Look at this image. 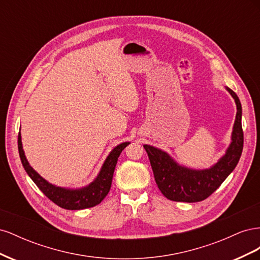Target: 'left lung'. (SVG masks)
Returning <instances> with one entry per match:
<instances>
[{
	"label": "left lung",
	"mask_w": 260,
	"mask_h": 260,
	"mask_svg": "<svg viewBox=\"0 0 260 260\" xmlns=\"http://www.w3.org/2000/svg\"><path fill=\"white\" fill-rule=\"evenodd\" d=\"M225 90L235 101L237 116L229 147L221 158L210 168H187L178 164L167 152L152 145H143L151 162L156 184L168 200L185 203L204 201L221 185L226 177L237 167L244 142L242 106L237 94L228 86H225Z\"/></svg>",
	"instance_id": "1"
}]
</instances>
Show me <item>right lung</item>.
Returning <instances> with one entry per match:
<instances>
[{"label": "right lung", "mask_w": 260, "mask_h": 260, "mask_svg": "<svg viewBox=\"0 0 260 260\" xmlns=\"http://www.w3.org/2000/svg\"><path fill=\"white\" fill-rule=\"evenodd\" d=\"M129 144L130 142H123L112 149V152L106 157L99 175L90 184L79 188H68L50 183L30 166L22 148L20 132L18 135V151L20 160L28 176L46 198H49L59 207L69 210H79L93 207L106 198V195L111 190L118 157H119L122 149Z\"/></svg>", "instance_id": "obj_1"}]
</instances>
